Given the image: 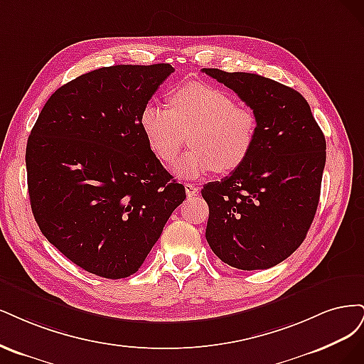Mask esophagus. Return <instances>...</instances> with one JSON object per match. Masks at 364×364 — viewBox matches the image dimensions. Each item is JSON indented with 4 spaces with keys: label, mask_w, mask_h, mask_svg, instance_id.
I'll use <instances>...</instances> for the list:
<instances>
[{
    "label": "esophagus",
    "mask_w": 364,
    "mask_h": 364,
    "mask_svg": "<svg viewBox=\"0 0 364 364\" xmlns=\"http://www.w3.org/2000/svg\"><path fill=\"white\" fill-rule=\"evenodd\" d=\"M184 189H186V193L187 196H196L199 193V187H196L195 184H191V183H186L184 184Z\"/></svg>",
    "instance_id": "obj_1"
}]
</instances>
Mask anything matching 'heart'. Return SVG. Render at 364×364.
Masks as SVG:
<instances>
[{"label":"heart","mask_w":364,"mask_h":364,"mask_svg":"<svg viewBox=\"0 0 364 364\" xmlns=\"http://www.w3.org/2000/svg\"><path fill=\"white\" fill-rule=\"evenodd\" d=\"M140 128L154 156L165 165L177 157L189 134L191 149L175 163L181 178H199L210 171L228 173L250 157L257 137V118L237 105L228 92L191 81L169 95V109L146 104Z\"/></svg>","instance_id":"heart-1"}]
</instances>
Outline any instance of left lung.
<instances>
[{
  "mask_svg": "<svg viewBox=\"0 0 364 364\" xmlns=\"http://www.w3.org/2000/svg\"><path fill=\"white\" fill-rule=\"evenodd\" d=\"M203 73L236 92L257 118L250 157L201 191L210 210L205 239L232 267L269 269L307 236L321 196L325 136L295 89L250 73Z\"/></svg>",
  "mask_w": 364,
  "mask_h": 364,
  "instance_id": "8db88e82",
  "label": "left lung"
}]
</instances>
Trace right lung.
I'll return each mask as SVG.
<instances>
[{
	"instance_id": "add662e5",
	"label": "right lung",
	"mask_w": 364,
	"mask_h": 364,
	"mask_svg": "<svg viewBox=\"0 0 364 364\" xmlns=\"http://www.w3.org/2000/svg\"><path fill=\"white\" fill-rule=\"evenodd\" d=\"M172 73L159 63L80 75L53 93L30 133L33 216L50 243L93 275L137 272L186 198L140 128V112Z\"/></svg>"
}]
</instances>
